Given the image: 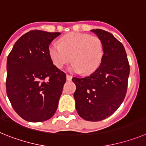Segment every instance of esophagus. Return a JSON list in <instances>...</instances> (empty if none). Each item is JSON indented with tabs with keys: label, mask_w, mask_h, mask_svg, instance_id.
Masks as SVG:
<instances>
[{
	"label": "esophagus",
	"mask_w": 146,
	"mask_h": 146,
	"mask_svg": "<svg viewBox=\"0 0 146 146\" xmlns=\"http://www.w3.org/2000/svg\"><path fill=\"white\" fill-rule=\"evenodd\" d=\"M72 76L69 75V74H67V75H66V80H69V81L72 80Z\"/></svg>",
	"instance_id": "34e87169"
}]
</instances>
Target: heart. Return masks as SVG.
Wrapping results in <instances>:
<instances>
[{
  "mask_svg": "<svg viewBox=\"0 0 146 146\" xmlns=\"http://www.w3.org/2000/svg\"><path fill=\"white\" fill-rule=\"evenodd\" d=\"M48 52L52 63L58 69H62L72 58L71 72L88 74L96 70L101 64L104 47L99 37L70 33L60 38V44H50Z\"/></svg>",
  "mask_w": 146,
  "mask_h": 146,
  "instance_id": "obj_1",
  "label": "heart"
}]
</instances>
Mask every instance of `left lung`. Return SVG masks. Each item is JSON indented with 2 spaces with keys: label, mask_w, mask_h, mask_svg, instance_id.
Wrapping results in <instances>:
<instances>
[{
  "label": "left lung",
  "mask_w": 146,
  "mask_h": 146,
  "mask_svg": "<svg viewBox=\"0 0 146 146\" xmlns=\"http://www.w3.org/2000/svg\"><path fill=\"white\" fill-rule=\"evenodd\" d=\"M102 40L104 55L94 73L83 78L73 77L76 110L89 121H99L116 111L126 94L129 64L124 47L113 35L102 29L91 30Z\"/></svg>",
  "instance_id": "1"
}]
</instances>
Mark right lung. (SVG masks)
Segmentation results:
<instances>
[{
  "mask_svg": "<svg viewBox=\"0 0 146 146\" xmlns=\"http://www.w3.org/2000/svg\"><path fill=\"white\" fill-rule=\"evenodd\" d=\"M60 34L31 31L8 55L6 94L13 109L25 121H47L58 108L66 76L54 65L48 49Z\"/></svg>",
  "mask_w": 146,
  "mask_h": 146,
  "instance_id": "right-lung-1",
  "label": "right lung"
}]
</instances>
